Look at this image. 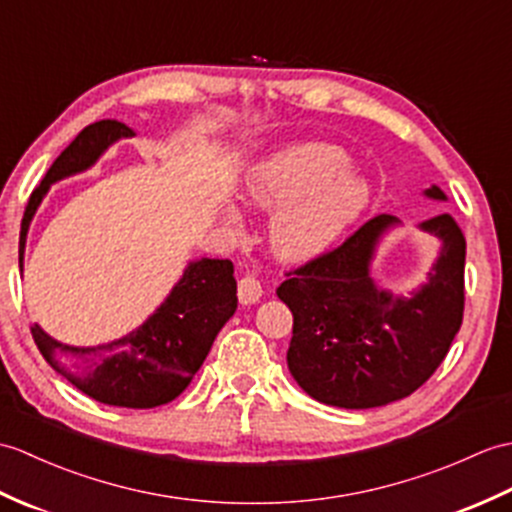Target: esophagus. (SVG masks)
I'll list each match as a JSON object with an SVG mask.
<instances>
[{
    "label": "esophagus",
    "instance_id": "esophagus-1",
    "mask_svg": "<svg viewBox=\"0 0 512 512\" xmlns=\"http://www.w3.org/2000/svg\"><path fill=\"white\" fill-rule=\"evenodd\" d=\"M261 294H264V288H261L259 279L246 275L237 283V299H240L242 305H253L261 299Z\"/></svg>",
    "mask_w": 512,
    "mask_h": 512
}]
</instances>
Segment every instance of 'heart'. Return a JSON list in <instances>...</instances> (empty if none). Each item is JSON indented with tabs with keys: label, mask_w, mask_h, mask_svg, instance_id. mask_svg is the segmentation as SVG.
I'll list each match as a JSON object with an SVG mask.
<instances>
[{
	"label": "heart",
	"mask_w": 512,
	"mask_h": 512,
	"mask_svg": "<svg viewBox=\"0 0 512 512\" xmlns=\"http://www.w3.org/2000/svg\"><path fill=\"white\" fill-rule=\"evenodd\" d=\"M347 165V154L329 144L285 148L257 165L244 196L255 207L277 209L268 229L272 253L310 261L351 229L371 202V185Z\"/></svg>",
	"instance_id": "1"
}]
</instances>
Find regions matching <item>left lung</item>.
<instances>
[{
	"label": "left lung",
	"instance_id": "left-lung-1",
	"mask_svg": "<svg viewBox=\"0 0 512 512\" xmlns=\"http://www.w3.org/2000/svg\"><path fill=\"white\" fill-rule=\"evenodd\" d=\"M447 200L441 187L423 192ZM395 216H377L347 242L290 272L277 288L294 316L288 368L327 406L366 410L412 395L445 360L465 310L467 242L441 213L419 224L441 251L427 281L408 296L379 288L371 264Z\"/></svg>",
	"mask_w": 512,
	"mask_h": 512
}]
</instances>
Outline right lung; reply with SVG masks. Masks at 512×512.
<instances>
[{"instance_id":"1","label":"right lung","mask_w":512,"mask_h":512,"mask_svg":"<svg viewBox=\"0 0 512 512\" xmlns=\"http://www.w3.org/2000/svg\"><path fill=\"white\" fill-rule=\"evenodd\" d=\"M133 130L102 120L80 130L34 189L19 233V268L30 222L50 187L67 176L89 170L115 141ZM237 283L229 259L189 261L183 277L144 325L98 347H71L34 325L32 338L56 373L91 399L117 408H157L189 386L216 340L237 310Z\"/></svg>"}]
</instances>
